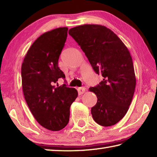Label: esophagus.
<instances>
[{
	"label": "esophagus",
	"mask_w": 157,
	"mask_h": 157,
	"mask_svg": "<svg viewBox=\"0 0 157 157\" xmlns=\"http://www.w3.org/2000/svg\"><path fill=\"white\" fill-rule=\"evenodd\" d=\"M78 94L79 95H81L83 93H84V92L86 91V88L84 87H81V88H78Z\"/></svg>",
	"instance_id": "esophagus-1"
}]
</instances>
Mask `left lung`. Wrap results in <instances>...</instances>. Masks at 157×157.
<instances>
[{
    "instance_id": "obj_1",
    "label": "left lung",
    "mask_w": 157,
    "mask_h": 157,
    "mask_svg": "<svg viewBox=\"0 0 157 157\" xmlns=\"http://www.w3.org/2000/svg\"><path fill=\"white\" fill-rule=\"evenodd\" d=\"M69 34L80 46L95 73L103 80L89 90L97 95L91 108L94 121L103 127L114 125L127 113L136 85L130 52L121 39L107 27L84 24Z\"/></svg>"
}]
</instances>
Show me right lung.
I'll use <instances>...</instances> for the list:
<instances>
[{
  "label": "right lung",
  "mask_w": 157,
  "mask_h": 157,
  "mask_svg": "<svg viewBox=\"0 0 157 157\" xmlns=\"http://www.w3.org/2000/svg\"><path fill=\"white\" fill-rule=\"evenodd\" d=\"M67 27L46 32L30 46L21 65L24 96L36 121L48 130L57 131L68 124L70 107L78 97L75 88L58 79L65 78L58 66L67 36Z\"/></svg>",
  "instance_id": "obj_1"
}]
</instances>
